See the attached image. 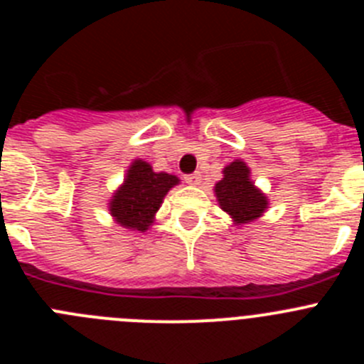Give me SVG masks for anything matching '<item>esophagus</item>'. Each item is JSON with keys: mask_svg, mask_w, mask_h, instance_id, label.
<instances>
[{"mask_svg": "<svg viewBox=\"0 0 364 364\" xmlns=\"http://www.w3.org/2000/svg\"><path fill=\"white\" fill-rule=\"evenodd\" d=\"M184 180H186V182H188V184L197 186V184H200L202 175H200V173H191V175H186Z\"/></svg>", "mask_w": 364, "mask_h": 364, "instance_id": "esophagus-1", "label": "esophagus"}]
</instances>
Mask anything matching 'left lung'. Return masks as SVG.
Wrapping results in <instances>:
<instances>
[{
    "instance_id": "1",
    "label": "left lung",
    "mask_w": 364,
    "mask_h": 364,
    "mask_svg": "<svg viewBox=\"0 0 364 364\" xmlns=\"http://www.w3.org/2000/svg\"><path fill=\"white\" fill-rule=\"evenodd\" d=\"M224 178L215 184V195L220 208L233 218L237 226L255 220L268 208V198L250 178V167L235 160L224 167Z\"/></svg>"
}]
</instances>
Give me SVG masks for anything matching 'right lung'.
Here are the masks:
<instances>
[{
  "label": "right lung",
  "mask_w": 364,
  "mask_h": 364,
  "mask_svg": "<svg viewBox=\"0 0 364 364\" xmlns=\"http://www.w3.org/2000/svg\"><path fill=\"white\" fill-rule=\"evenodd\" d=\"M180 180L169 173H154L144 160H134L127 169L124 184L112 195L109 211L120 226L146 231L153 224L164 197Z\"/></svg>",
  "instance_id": "obj_1"
}]
</instances>
